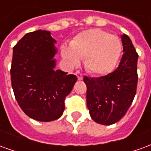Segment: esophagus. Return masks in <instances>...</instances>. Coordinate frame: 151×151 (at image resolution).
<instances>
[{
    "instance_id": "obj_1",
    "label": "esophagus",
    "mask_w": 151,
    "mask_h": 151,
    "mask_svg": "<svg viewBox=\"0 0 151 151\" xmlns=\"http://www.w3.org/2000/svg\"><path fill=\"white\" fill-rule=\"evenodd\" d=\"M76 76H77L79 81H82V80H83V75H82V73H81L80 71H76Z\"/></svg>"
}]
</instances>
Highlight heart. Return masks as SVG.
<instances>
[{
    "mask_svg": "<svg viewBox=\"0 0 151 151\" xmlns=\"http://www.w3.org/2000/svg\"><path fill=\"white\" fill-rule=\"evenodd\" d=\"M70 49L63 48L62 54L69 63L77 65L85 59L84 66L93 75L111 72L121 56L123 45L118 36L100 29H89L79 33L70 42Z\"/></svg>",
    "mask_w": 151,
    "mask_h": 151,
    "instance_id": "heart-1",
    "label": "heart"
}]
</instances>
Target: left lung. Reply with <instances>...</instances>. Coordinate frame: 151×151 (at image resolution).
Masks as SVG:
<instances>
[{"mask_svg":"<svg viewBox=\"0 0 151 151\" xmlns=\"http://www.w3.org/2000/svg\"><path fill=\"white\" fill-rule=\"evenodd\" d=\"M121 40L124 54L113 72L98 78L84 77L88 109L91 118L100 124H113L123 118L136 95L138 54L126 34Z\"/></svg>","mask_w":151,"mask_h":151,"instance_id":"obj_1","label":"left lung"}]
</instances>
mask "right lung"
<instances>
[{
    "label": "right lung",
    "instance_id": "add662e5",
    "mask_svg": "<svg viewBox=\"0 0 151 151\" xmlns=\"http://www.w3.org/2000/svg\"><path fill=\"white\" fill-rule=\"evenodd\" d=\"M56 40L50 32L27 33L13 49L11 84L19 106L30 118L41 122L58 119L65 109V98L77 77L54 70Z\"/></svg>",
    "mask_w": 151,
    "mask_h": 151
}]
</instances>
